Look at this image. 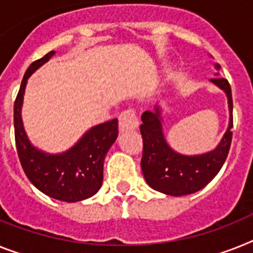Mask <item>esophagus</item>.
Returning <instances> with one entry per match:
<instances>
[{
  "mask_svg": "<svg viewBox=\"0 0 253 253\" xmlns=\"http://www.w3.org/2000/svg\"><path fill=\"white\" fill-rule=\"evenodd\" d=\"M139 126V120H137V114L133 109H127L120 114V130L128 131L135 130Z\"/></svg>",
  "mask_w": 253,
  "mask_h": 253,
  "instance_id": "obj_1",
  "label": "esophagus"
}]
</instances>
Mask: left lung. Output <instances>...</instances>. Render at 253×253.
Here are the masks:
<instances>
[{
	"instance_id": "1",
	"label": "left lung",
	"mask_w": 253,
	"mask_h": 253,
	"mask_svg": "<svg viewBox=\"0 0 253 253\" xmlns=\"http://www.w3.org/2000/svg\"><path fill=\"white\" fill-rule=\"evenodd\" d=\"M215 68L216 78L210 81L224 91L229 105L228 130L215 149L195 156L180 154L166 141L161 107L156 105L154 112L146 110L141 116L143 125L140 126V132L144 144L141 169L148 185L157 192L173 197L198 192L217 175L228 157L233 135L231 88L228 80L220 77V65L215 64Z\"/></svg>"
}]
</instances>
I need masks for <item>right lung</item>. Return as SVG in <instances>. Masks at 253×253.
<instances>
[{
  "instance_id": "obj_1",
  "label": "right lung",
  "mask_w": 253,
  "mask_h": 253,
  "mask_svg": "<svg viewBox=\"0 0 253 253\" xmlns=\"http://www.w3.org/2000/svg\"><path fill=\"white\" fill-rule=\"evenodd\" d=\"M55 55L50 51L33 61L23 77L14 104L15 143L25 175L38 190L63 202H80L99 192L103 184L104 159L118 136V120L91 127L84 136L59 154H50L29 141L22 120V107L28 78Z\"/></svg>"
}]
</instances>
